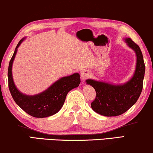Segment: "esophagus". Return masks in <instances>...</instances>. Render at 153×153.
<instances>
[{
	"instance_id": "1",
	"label": "esophagus",
	"mask_w": 153,
	"mask_h": 153,
	"mask_svg": "<svg viewBox=\"0 0 153 153\" xmlns=\"http://www.w3.org/2000/svg\"><path fill=\"white\" fill-rule=\"evenodd\" d=\"M91 72H90L89 70H83L82 71V72H81V79H82L83 81L85 80V79L89 78L90 76H91Z\"/></svg>"
}]
</instances>
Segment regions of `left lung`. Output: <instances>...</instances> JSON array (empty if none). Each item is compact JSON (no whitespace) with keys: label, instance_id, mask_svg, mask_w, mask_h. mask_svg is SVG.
<instances>
[{"label":"left lung","instance_id":"1","mask_svg":"<svg viewBox=\"0 0 153 153\" xmlns=\"http://www.w3.org/2000/svg\"><path fill=\"white\" fill-rule=\"evenodd\" d=\"M124 40L135 52L137 57L135 71L131 78L120 84H112L91 79L85 81L96 91V97L91 103V108L94 111L104 116H116L124 114L137 102L143 89L145 64L141 51L130 38L125 37Z\"/></svg>","mask_w":153,"mask_h":153}]
</instances>
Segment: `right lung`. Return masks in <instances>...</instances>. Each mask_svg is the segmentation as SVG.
<instances>
[{"mask_svg": "<svg viewBox=\"0 0 153 153\" xmlns=\"http://www.w3.org/2000/svg\"><path fill=\"white\" fill-rule=\"evenodd\" d=\"M25 39L26 37L22 38L16 45L8 67V85L10 93L16 104L30 116L35 118L53 116L63 106L69 92L80 84V75L79 73H74L70 76L61 77L45 91L36 95H28L22 93L14 84L12 70L17 49Z\"/></svg>", "mask_w": 153, "mask_h": 153, "instance_id": "obj_1", "label": "right lung"}]
</instances>
